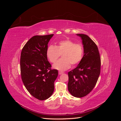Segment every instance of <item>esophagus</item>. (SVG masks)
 <instances>
[{
  "instance_id": "1",
  "label": "esophagus",
  "mask_w": 121,
  "mask_h": 121,
  "mask_svg": "<svg viewBox=\"0 0 121 121\" xmlns=\"http://www.w3.org/2000/svg\"><path fill=\"white\" fill-rule=\"evenodd\" d=\"M63 72H61V71H59L58 72V74L59 75H61V74H63Z\"/></svg>"
}]
</instances>
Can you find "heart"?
<instances>
[{
  "label": "heart",
  "mask_w": 121,
  "mask_h": 121,
  "mask_svg": "<svg viewBox=\"0 0 121 121\" xmlns=\"http://www.w3.org/2000/svg\"><path fill=\"white\" fill-rule=\"evenodd\" d=\"M84 46L81 43H76L67 39L60 41L55 46L50 45L46 50V56L52 63H54L62 54V58L53 65L58 70L65 71L72 65H77L82 59Z\"/></svg>",
  "instance_id": "b5f03b06"
}]
</instances>
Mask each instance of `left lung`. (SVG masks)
<instances>
[{
    "instance_id": "obj_1",
    "label": "left lung",
    "mask_w": 121,
    "mask_h": 121,
    "mask_svg": "<svg viewBox=\"0 0 121 121\" xmlns=\"http://www.w3.org/2000/svg\"><path fill=\"white\" fill-rule=\"evenodd\" d=\"M82 39L84 56L75 69L68 73V90L73 96L81 98L93 90L100 73L101 58L96 44L85 34H77Z\"/></svg>"
}]
</instances>
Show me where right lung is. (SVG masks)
<instances>
[{
    "label": "right lung",
    "instance_id": "add662e5",
    "mask_svg": "<svg viewBox=\"0 0 121 121\" xmlns=\"http://www.w3.org/2000/svg\"><path fill=\"white\" fill-rule=\"evenodd\" d=\"M53 34L34 36L26 43L20 58L21 78L30 94L40 100L52 94L55 80L58 76L56 69H52L47 60L48 43Z\"/></svg>",
    "mask_w": 121,
    "mask_h": 121
}]
</instances>
